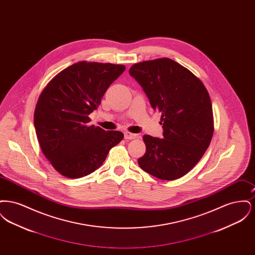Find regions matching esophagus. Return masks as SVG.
<instances>
[{
  "label": "esophagus",
  "instance_id": "esophagus-1",
  "mask_svg": "<svg viewBox=\"0 0 255 255\" xmlns=\"http://www.w3.org/2000/svg\"><path fill=\"white\" fill-rule=\"evenodd\" d=\"M136 137L135 133H130V132H125L124 133V138L125 139H133Z\"/></svg>",
  "mask_w": 255,
  "mask_h": 255
}]
</instances>
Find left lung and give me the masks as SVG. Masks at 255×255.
<instances>
[{"label": "left lung", "instance_id": "obj_1", "mask_svg": "<svg viewBox=\"0 0 255 255\" xmlns=\"http://www.w3.org/2000/svg\"><path fill=\"white\" fill-rule=\"evenodd\" d=\"M130 75L142 87L152 108L161 114L163 138L143 135L145 154L140 168L165 181L184 176L208 148L213 135V113L203 82L169 58L133 64Z\"/></svg>", "mask_w": 255, "mask_h": 255}]
</instances>
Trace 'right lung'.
<instances>
[{
    "label": "right lung",
    "mask_w": 255,
    "mask_h": 255,
    "mask_svg": "<svg viewBox=\"0 0 255 255\" xmlns=\"http://www.w3.org/2000/svg\"><path fill=\"white\" fill-rule=\"evenodd\" d=\"M124 71L123 65L78 62L53 77L41 93L34 111L37 138L61 175L75 179L93 173L122 141V132L89 125V115Z\"/></svg>",
    "instance_id": "right-lung-1"
}]
</instances>
